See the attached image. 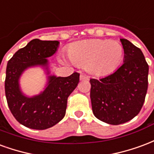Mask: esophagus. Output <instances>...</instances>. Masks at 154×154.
I'll return each instance as SVG.
<instances>
[{"mask_svg": "<svg viewBox=\"0 0 154 154\" xmlns=\"http://www.w3.org/2000/svg\"><path fill=\"white\" fill-rule=\"evenodd\" d=\"M79 79H80V80H85V79H87L88 77L85 75H84V74H81L80 76H79Z\"/></svg>", "mask_w": 154, "mask_h": 154, "instance_id": "esophagus-1", "label": "esophagus"}]
</instances>
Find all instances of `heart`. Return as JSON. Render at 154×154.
I'll return each mask as SVG.
<instances>
[{
	"label": "heart",
	"instance_id": "1",
	"mask_svg": "<svg viewBox=\"0 0 154 154\" xmlns=\"http://www.w3.org/2000/svg\"><path fill=\"white\" fill-rule=\"evenodd\" d=\"M69 56L79 66H86L96 76L106 75L114 71L122 62L124 49L116 40L94 39L78 42L69 47Z\"/></svg>",
	"mask_w": 154,
	"mask_h": 154
}]
</instances>
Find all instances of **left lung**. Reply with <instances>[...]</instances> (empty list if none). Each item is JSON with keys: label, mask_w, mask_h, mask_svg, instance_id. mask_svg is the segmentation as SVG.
<instances>
[{"label": "left lung", "mask_w": 154, "mask_h": 154, "mask_svg": "<svg viewBox=\"0 0 154 154\" xmlns=\"http://www.w3.org/2000/svg\"><path fill=\"white\" fill-rule=\"evenodd\" d=\"M124 60L115 72L91 79L90 98L94 115L110 125H120L136 116L148 89L149 65L143 52L127 39L121 38Z\"/></svg>", "instance_id": "obj_1"}]
</instances>
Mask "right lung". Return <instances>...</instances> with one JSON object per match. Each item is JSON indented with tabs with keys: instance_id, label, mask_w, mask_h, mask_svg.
<instances>
[{
	"instance_id": "1",
	"label": "right lung",
	"mask_w": 154,
	"mask_h": 154,
	"mask_svg": "<svg viewBox=\"0 0 154 154\" xmlns=\"http://www.w3.org/2000/svg\"><path fill=\"white\" fill-rule=\"evenodd\" d=\"M58 41L35 38L18 50L8 61L5 81V97L14 117L20 124L33 130H46L60 122L66 115L67 99L79 82V74L68 77L50 75L48 57L57 51ZM41 66L48 75L45 90L32 97L23 94L20 76L31 67Z\"/></svg>"
}]
</instances>
